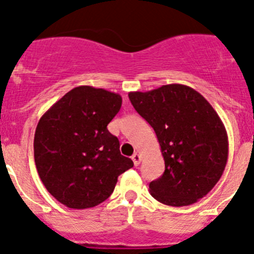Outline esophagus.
<instances>
[{
  "label": "esophagus",
  "instance_id": "obj_1",
  "mask_svg": "<svg viewBox=\"0 0 254 254\" xmlns=\"http://www.w3.org/2000/svg\"><path fill=\"white\" fill-rule=\"evenodd\" d=\"M132 161H133L134 166H138L139 162H141V156H139L138 153H133V155H132Z\"/></svg>",
  "mask_w": 254,
  "mask_h": 254
}]
</instances>
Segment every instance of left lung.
<instances>
[{"label":"left lung","instance_id":"left-lung-1","mask_svg":"<svg viewBox=\"0 0 254 254\" xmlns=\"http://www.w3.org/2000/svg\"><path fill=\"white\" fill-rule=\"evenodd\" d=\"M128 98L155 131L165 160V173L150 183L151 195L170 206L196 203L219 181L227 165L228 134L215 109L183 84L129 92Z\"/></svg>","mask_w":254,"mask_h":254}]
</instances>
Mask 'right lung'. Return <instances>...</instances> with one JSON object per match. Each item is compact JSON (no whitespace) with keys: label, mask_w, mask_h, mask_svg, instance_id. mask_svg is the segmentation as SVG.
<instances>
[{"label":"right lung","mask_w":254,"mask_h":254,"mask_svg":"<svg viewBox=\"0 0 254 254\" xmlns=\"http://www.w3.org/2000/svg\"><path fill=\"white\" fill-rule=\"evenodd\" d=\"M121 106L117 93L80 85L40 118L34 137L35 165L59 203L70 209L97 206L111 196L118 176L133 167L107 128Z\"/></svg>","instance_id":"right-lung-1"}]
</instances>
